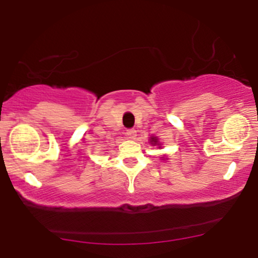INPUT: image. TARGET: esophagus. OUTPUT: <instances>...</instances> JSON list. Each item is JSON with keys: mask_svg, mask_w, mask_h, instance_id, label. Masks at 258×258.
I'll return each instance as SVG.
<instances>
[{"mask_svg": "<svg viewBox=\"0 0 258 258\" xmlns=\"http://www.w3.org/2000/svg\"><path fill=\"white\" fill-rule=\"evenodd\" d=\"M126 136H127V137H128L130 139L136 138V136H137V131H136L135 128L127 130V131H126Z\"/></svg>", "mask_w": 258, "mask_h": 258, "instance_id": "1", "label": "esophagus"}]
</instances>
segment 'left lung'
Masks as SVG:
<instances>
[{
  "label": "left lung",
  "mask_w": 258,
  "mask_h": 258,
  "mask_svg": "<svg viewBox=\"0 0 258 258\" xmlns=\"http://www.w3.org/2000/svg\"><path fill=\"white\" fill-rule=\"evenodd\" d=\"M150 142H153V144H156V143H158V139L152 138V139H150Z\"/></svg>",
  "instance_id": "1"
}]
</instances>
